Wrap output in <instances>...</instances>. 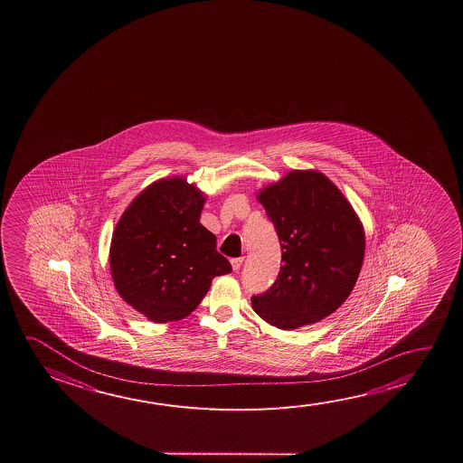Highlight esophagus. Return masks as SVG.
Masks as SVG:
<instances>
[{"instance_id": "esophagus-1", "label": "esophagus", "mask_w": 463, "mask_h": 463, "mask_svg": "<svg viewBox=\"0 0 463 463\" xmlns=\"http://www.w3.org/2000/svg\"><path fill=\"white\" fill-rule=\"evenodd\" d=\"M243 263V258H232L231 260V265H232V269H234L235 273L241 269V266H242Z\"/></svg>"}]
</instances>
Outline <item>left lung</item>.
<instances>
[{"mask_svg":"<svg viewBox=\"0 0 463 463\" xmlns=\"http://www.w3.org/2000/svg\"><path fill=\"white\" fill-rule=\"evenodd\" d=\"M282 250L278 279L251 308L268 325L297 329L337 310L364 265V229L349 200L326 175L294 169L257 194Z\"/></svg>","mask_w":463,"mask_h":463,"instance_id":"left-lung-1","label":"left lung"}]
</instances>
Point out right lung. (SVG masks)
Listing matches in <instances>:
<instances>
[{"label":"right lung","mask_w":463,"mask_h":463,"mask_svg":"<svg viewBox=\"0 0 463 463\" xmlns=\"http://www.w3.org/2000/svg\"><path fill=\"white\" fill-rule=\"evenodd\" d=\"M205 200L185 177L159 179L132 200L114 228V288L153 323L189 317L213 278L232 271L214 234L200 224Z\"/></svg>","instance_id":"obj_1"}]
</instances>
